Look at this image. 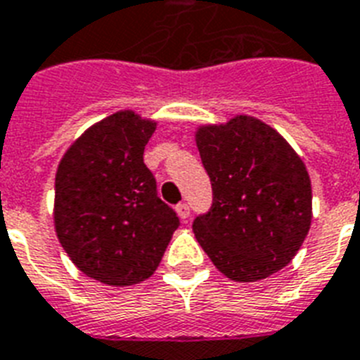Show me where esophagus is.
Returning <instances> with one entry per match:
<instances>
[{
  "instance_id": "obj_1",
  "label": "esophagus",
  "mask_w": 360,
  "mask_h": 360,
  "mask_svg": "<svg viewBox=\"0 0 360 360\" xmlns=\"http://www.w3.org/2000/svg\"><path fill=\"white\" fill-rule=\"evenodd\" d=\"M176 213H178V217L182 219V221H186L187 217H189V206H187L186 202H180V204H178Z\"/></svg>"
}]
</instances>
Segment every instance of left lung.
<instances>
[{
	"mask_svg": "<svg viewBox=\"0 0 360 360\" xmlns=\"http://www.w3.org/2000/svg\"><path fill=\"white\" fill-rule=\"evenodd\" d=\"M195 139L213 189L195 237L226 278L265 280L290 263L311 228L307 169L278 130L250 115L204 124Z\"/></svg>",
	"mask_w": 360,
	"mask_h": 360,
	"instance_id": "1",
	"label": "left lung"
}]
</instances>
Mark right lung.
Here are the masks:
<instances>
[{
	"instance_id": "add662e5",
	"label": "right lung",
	"mask_w": 360,
	"mask_h": 360,
	"mask_svg": "<svg viewBox=\"0 0 360 360\" xmlns=\"http://www.w3.org/2000/svg\"><path fill=\"white\" fill-rule=\"evenodd\" d=\"M154 130L132 110L115 112L86 130L56 169V237L77 269L112 287L150 278L180 226L143 163Z\"/></svg>"
}]
</instances>
